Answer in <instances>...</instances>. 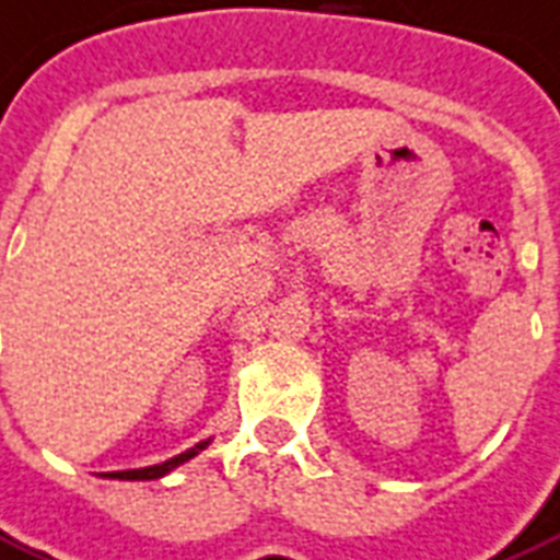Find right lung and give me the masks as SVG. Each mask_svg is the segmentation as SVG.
<instances>
[{
  "label": "right lung",
  "instance_id": "add662e5",
  "mask_svg": "<svg viewBox=\"0 0 560 560\" xmlns=\"http://www.w3.org/2000/svg\"><path fill=\"white\" fill-rule=\"evenodd\" d=\"M209 443H212V440H203V443H197L195 448H188V452H183V455L171 457V460H165V464L144 466V469H124V472H108V478H120V481H155V478H165L167 472H174L176 466L188 464L191 457L200 455Z\"/></svg>",
  "mask_w": 560,
  "mask_h": 560
}]
</instances>
